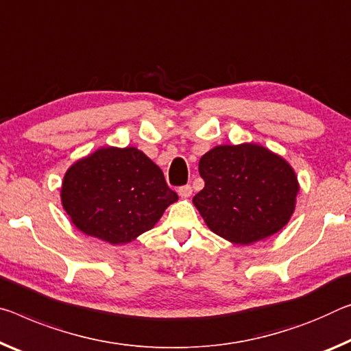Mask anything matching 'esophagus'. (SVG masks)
Instances as JSON below:
<instances>
[{
    "label": "esophagus",
    "instance_id": "obj_1",
    "mask_svg": "<svg viewBox=\"0 0 351 351\" xmlns=\"http://www.w3.org/2000/svg\"><path fill=\"white\" fill-rule=\"evenodd\" d=\"M178 193H180V197L181 198H189L192 195V187L191 186H182V187H180L178 189Z\"/></svg>",
    "mask_w": 351,
    "mask_h": 351
}]
</instances>
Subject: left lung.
I'll use <instances>...</instances> for the list:
<instances>
[{"label": "left lung", "instance_id": "1", "mask_svg": "<svg viewBox=\"0 0 351 351\" xmlns=\"http://www.w3.org/2000/svg\"><path fill=\"white\" fill-rule=\"evenodd\" d=\"M198 171L204 187L192 203L209 230L234 245L276 234L295 210V170L259 143L217 145L202 156Z\"/></svg>", "mask_w": 351, "mask_h": 351}]
</instances>
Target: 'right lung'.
Listing matches in <instances>:
<instances>
[{
    "label": "right lung",
    "mask_w": 351,
    "mask_h": 351,
    "mask_svg": "<svg viewBox=\"0 0 351 351\" xmlns=\"http://www.w3.org/2000/svg\"><path fill=\"white\" fill-rule=\"evenodd\" d=\"M175 202L162 170L136 147L95 149L66 169L60 186L71 223L110 245L136 241Z\"/></svg>",
    "instance_id": "right-lung-1"
}]
</instances>
